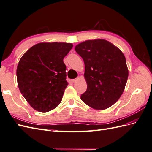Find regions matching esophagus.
Listing matches in <instances>:
<instances>
[{
	"label": "esophagus",
	"mask_w": 152,
	"mask_h": 152,
	"mask_svg": "<svg viewBox=\"0 0 152 152\" xmlns=\"http://www.w3.org/2000/svg\"><path fill=\"white\" fill-rule=\"evenodd\" d=\"M77 80H78V79H73V80H72V82H73V83H74V82H76L77 81Z\"/></svg>",
	"instance_id": "obj_1"
}]
</instances>
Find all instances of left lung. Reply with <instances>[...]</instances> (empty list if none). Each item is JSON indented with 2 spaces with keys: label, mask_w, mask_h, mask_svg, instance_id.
<instances>
[{
  "label": "left lung",
  "mask_w": 152,
  "mask_h": 152,
  "mask_svg": "<svg viewBox=\"0 0 152 152\" xmlns=\"http://www.w3.org/2000/svg\"><path fill=\"white\" fill-rule=\"evenodd\" d=\"M85 64L87 90L82 102L96 110H104L120 98L129 71L126 58L115 45L104 39L88 40L75 48Z\"/></svg>",
  "instance_id": "obj_1"
}]
</instances>
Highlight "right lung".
Returning <instances> with one entry per match:
<instances>
[{
	"label": "right lung",
	"mask_w": 152,
	"mask_h": 152,
	"mask_svg": "<svg viewBox=\"0 0 152 152\" xmlns=\"http://www.w3.org/2000/svg\"><path fill=\"white\" fill-rule=\"evenodd\" d=\"M72 48L71 43L41 42L21 58L16 70L18 86L37 111H50L61 103L68 84L63 60Z\"/></svg>",
	"instance_id": "add662e5"
}]
</instances>
